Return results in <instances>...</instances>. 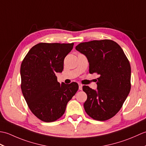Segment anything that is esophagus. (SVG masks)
I'll return each mask as SVG.
<instances>
[{
    "label": "esophagus",
    "mask_w": 146,
    "mask_h": 146,
    "mask_svg": "<svg viewBox=\"0 0 146 146\" xmlns=\"http://www.w3.org/2000/svg\"><path fill=\"white\" fill-rule=\"evenodd\" d=\"M78 85H79V90H82L83 85L82 84H80V83H78Z\"/></svg>",
    "instance_id": "1"
}]
</instances>
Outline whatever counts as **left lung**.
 Masks as SVG:
<instances>
[{"instance_id":"left-lung-1","label":"left lung","mask_w":146,"mask_h":146,"mask_svg":"<svg viewBox=\"0 0 146 146\" xmlns=\"http://www.w3.org/2000/svg\"><path fill=\"white\" fill-rule=\"evenodd\" d=\"M77 51L86 56L89 72L97 73V90L83 86L87 95L85 110L93 119L105 121L115 115L131 90V68L120 46L112 40L81 42Z\"/></svg>"}]
</instances>
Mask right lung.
<instances>
[{
  "mask_svg": "<svg viewBox=\"0 0 146 146\" xmlns=\"http://www.w3.org/2000/svg\"><path fill=\"white\" fill-rule=\"evenodd\" d=\"M73 45L39 43L30 49L21 63L22 92L32 113L43 122L60 119L78 90L77 83L60 84L56 76L63 71L64 59Z\"/></svg>",
  "mask_w": 146,
  "mask_h": 146,
  "instance_id": "obj_1",
  "label": "right lung"
}]
</instances>
